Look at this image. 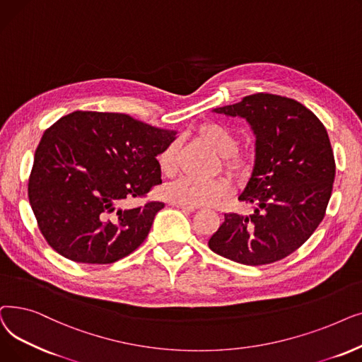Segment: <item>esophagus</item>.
Here are the masks:
<instances>
[{
    "instance_id": "esophagus-1",
    "label": "esophagus",
    "mask_w": 362,
    "mask_h": 362,
    "mask_svg": "<svg viewBox=\"0 0 362 362\" xmlns=\"http://www.w3.org/2000/svg\"><path fill=\"white\" fill-rule=\"evenodd\" d=\"M172 206H175V208H178L184 212H194L196 211V206H185V204H180V203H172Z\"/></svg>"
}]
</instances>
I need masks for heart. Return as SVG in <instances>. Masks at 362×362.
<instances>
[{
    "mask_svg": "<svg viewBox=\"0 0 362 362\" xmlns=\"http://www.w3.org/2000/svg\"><path fill=\"white\" fill-rule=\"evenodd\" d=\"M197 136L203 144L223 158L227 169L234 172L235 175L243 177L250 170L252 156L249 153L235 150L238 146V136L228 127L216 122L204 124L197 129ZM175 159L177 144L172 143L159 154V168L163 175L170 177L174 174L177 168ZM231 192V184L223 178L197 181L182 177L169 182L163 188V196L172 203L185 206H212L223 197L230 196Z\"/></svg>",
    "mask_w": 362,
    "mask_h": 362,
    "instance_id": "1",
    "label": "heart"
}]
</instances>
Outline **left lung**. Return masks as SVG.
Here are the masks:
<instances>
[{"mask_svg":"<svg viewBox=\"0 0 362 362\" xmlns=\"http://www.w3.org/2000/svg\"><path fill=\"white\" fill-rule=\"evenodd\" d=\"M212 112L243 117L255 135L252 174L238 194L253 214H226L212 252L245 265L280 261L317 230L329 204L336 165L320 119L299 101L253 94Z\"/></svg>","mask_w":362,"mask_h":362,"instance_id":"obj_1","label":"left lung"}]
</instances>
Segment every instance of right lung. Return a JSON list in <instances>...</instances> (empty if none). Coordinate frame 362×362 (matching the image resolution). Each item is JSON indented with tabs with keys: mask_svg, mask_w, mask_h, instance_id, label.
Wrapping results in <instances>:
<instances>
[{
	"mask_svg": "<svg viewBox=\"0 0 362 362\" xmlns=\"http://www.w3.org/2000/svg\"><path fill=\"white\" fill-rule=\"evenodd\" d=\"M175 139L177 131L124 113L60 117L42 135L28 187L48 245L79 264H112L134 252L165 204H128L162 184L156 158Z\"/></svg>",
	"mask_w": 362,
	"mask_h": 362,
	"instance_id": "right-lung-1",
	"label": "right lung"
}]
</instances>
